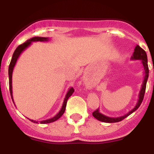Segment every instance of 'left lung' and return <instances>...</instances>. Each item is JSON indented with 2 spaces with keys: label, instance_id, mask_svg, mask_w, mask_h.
<instances>
[{
  "label": "left lung",
  "instance_id": "1",
  "mask_svg": "<svg viewBox=\"0 0 154 154\" xmlns=\"http://www.w3.org/2000/svg\"><path fill=\"white\" fill-rule=\"evenodd\" d=\"M131 59L132 60H141L143 67L144 69V78L143 80L140 91V93H139L138 101H137L135 107L132 110H130L128 113L125 114L124 116H119V117H109V116H105L99 112V109H97L96 111H94L92 112V116L96 119H98V120L101 121V122H104V123H117V122H119V121H122L123 119H124L125 118L127 117L128 116H130L133 112H135L136 110L140 107L141 103H142L143 99L144 97V94H145V90H146V82H147L148 77H149V68H148L147 64V55H146V51H144L142 48H140L139 45H137L135 48V49H134V52H133V55L131 57Z\"/></svg>",
  "mask_w": 154,
  "mask_h": 154
}]
</instances>
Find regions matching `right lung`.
Wrapping results in <instances>:
<instances>
[{
	"mask_svg": "<svg viewBox=\"0 0 154 154\" xmlns=\"http://www.w3.org/2000/svg\"><path fill=\"white\" fill-rule=\"evenodd\" d=\"M49 41V38H44V37H34V38H31L28 39L26 42H24L23 43L22 45H20L17 48L14 52L13 55H12V58H11V63L9 65V69H8V75H9V89H10V93H11V99H12V101H13L14 104V99H13V94H12V73H13V70H14V68L15 66V64L17 62V58H19L20 55H21V53L24 51V50L26 49L27 48L29 47L31 45V44L32 42H48ZM74 92V89H73L72 87L70 88L68 91V92L66 93V96H65V99H64V101H63V104H62V106L61 108L60 111L58 112V113H57L56 115L54 116V117L51 118V119H45V120H42L40 121V123L42 124H45V123H53V122H55L56 121L57 119H58L59 118L63 115V113L65 112V107H66V104H67V101H68V99L70 97L72 93ZM29 119L30 121L31 122H33L35 123H38V122L36 120H33V119Z\"/></svg>",
	"mask_w": 154,
	"mask_h": 154,
	"instance_id": "add662e5",
	"label": "right lung"
}]
</instances>
